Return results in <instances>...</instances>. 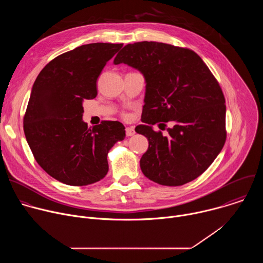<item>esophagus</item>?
Wrapping results in <instances>:
<instances>
[{"instance_id":"1","label":"esophagus","mask_w":263,"mask_h":263,"mask_svg":"<svg viewBox=\"0 0 263 263\" xmlns=\"http://www.w3.org/2000/svg\"><path fill=\"white\" fill-rule=\"evenodd\" d=\"M135 134V130L133 127H127L126 128V135L127 136H133Z\"/></svg>"}]
</instances>
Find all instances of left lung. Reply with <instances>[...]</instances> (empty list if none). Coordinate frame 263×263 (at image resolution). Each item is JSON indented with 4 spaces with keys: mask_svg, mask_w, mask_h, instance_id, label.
I'll use <instances>...</instances> for the list:
<instances>
[{
    "mask_svg": "<svg viewBox=\"0 0 263 263\" xmlns=\"http://www.w3.org/2000/svg\"><path fill=\"white\" fill-rule=\"evenodd\" d=\"M145 79L141 121L135 131L148 140L140 159L143 175L160 185L180 186L202 175L227 138L222 90L193 50L156 42L129 44L115 58ZM173 127L163 136L152 126Z\"/></svg>",
    "mask_w": 263,
    "mask_h": 263,
    "instance_id": "obj_1",
    "label": "left lung"
}]
</instances>
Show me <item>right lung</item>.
<instances>
[{"mask_svg": "<svg viewBox=\"0 0 263 263\" xmlns=\"http://www.w3.org/2000/svg\"><path fill=\"white\" fill-rule=\"evenodd\" d=\"M123 44L96 43L51 60L37 76L24 117V132L35 160L51 177L84 186L108 173L107 155L126 137L117 121L95 127L82 121L83 102L97 97V80Z\"/></svg>", "mask_w": 263, "mask_h": 263, "instance_id": "1", "label": "right lung"}]
</instances>
